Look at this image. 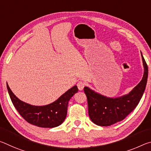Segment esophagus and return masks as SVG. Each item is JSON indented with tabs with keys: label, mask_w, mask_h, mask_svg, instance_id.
Segmentation results:
<instances>
[{
	"label": "esophagus",
	"mask_w": 151,
	"mask_h": 151,
	"mask_svg": "<svg viewBox=\"0 0 151 151\" xmlns=\"http://www.w3.org/2000/svg\"><path fill=\"white\" fill-rule=\"evenodd\" d=\"M85 84L83 81H79L77 84L78 88L80 91H83V89L84 88V87H85Z\"/></svg>",
	"instance_id": "obj_1"
}]
</instances>
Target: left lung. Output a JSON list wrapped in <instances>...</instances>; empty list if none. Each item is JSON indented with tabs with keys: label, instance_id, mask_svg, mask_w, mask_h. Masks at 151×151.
<instances>
[{
	"label": "left lung",
	"instance_id": "1",
	"mask_svg": "<svg viewBox=\"0 0 151 151\" xmlns=\"http://www.w3.org/2000/svg\"><path fill=\"white\" fill-rule=\"evenodd\" d=\"M141 57L144 66L142 78L129 94L111 98L96 93L88 86L84 88L87 97L88 115L94 124L102 127L111 126L122 121L136 108L146 88L149 73L142 53Z\"/></svg>",
	"mask_w": 151,
	"mask_h": 151
}]
</instances>
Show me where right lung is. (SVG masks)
I'll return each mask as SVG.
<instances>
[{"label":"right lung","mask_w":151,"mask_h":151,"mask_svg":"<svg viewBox=\"0 0 151 151\" xmlns=\"http://www.w3.org/2000/svg\"><path fill=\"white\" fill-rule=\"evenodd\" d=\"M6 86L12 103L20 116L29 123L42 128H54L63 123L67 114L68 101L78 92L77 86L75 85L53 103L35 106L20 101L12 93L8 84Z\"/></svg>","instance_id":"obj_1"}]
</instances>
